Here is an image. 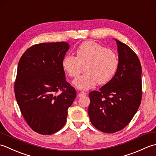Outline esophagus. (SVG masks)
I'll return each instance as SVG.
<instances>
[{
    "label": "esophagus",
    "mask_w": 156,
    "mask_h": 156,
    "mask_svg": "<svg viewBox=\"0 0 156 156\" xmlns=\"http://www.w3.org/2000/svg\"><path fill=\"white\" fill-rule=\"evenodd\" d=\"M86 95H87V94L85 93V92L81 91V92H79V93L78 96L79 97H81V96H86Z\"/></svg>",
    "instance_id": "obj_1"
}]
</instances>
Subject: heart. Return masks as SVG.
Instances as JSON below:
<instances>
[{"label":"heart","instance_id":"b5f03b06","mask_svg":"<svg viewBox=\"0 0 156 156\" xmlns=\"http://www.w3.org/2000/svg\"><path fill=\"white\" fill-rule=\"evenodd\" d=\"M62 65L71 77H77L85 67L87 73L75 79L74 84L79 89L89 90L98 83L100 85L108 83L118 70L119 59L111 49L93 41H87L77 48L76 56L66 55Z\"/></svg>","mask_w":156,"mask_h":156}]
</instances>
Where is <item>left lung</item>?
I'll return each mask as SVG.
<instances>
[{"label": "left lung", "instance_id": "left-lung-1", "mask_svg": "<svg viewBox=\"0 0 156 156\" xmlns=\"http://www.w3.org/2000/svg\"><path fill=\"white\" fill-rule=\"evenodd\" d=\"M116 74L99 91H92L88 114L96 128L106 133L123 129L131 121L142 98L141 65L135 52L119 40Z\"/></svg>", "mask_w": 156, "mask_h": 156}]
</instances>
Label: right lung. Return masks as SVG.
<instances>
[{
  "instance_id": "right-lung-1",
  "label": "right lung",
  "mask_w": 156,
  "mask_h": 156,
  "mask_svg": "<svg viewBox=\"0 0 156 156\" xmlns=\"http://www.w3.org/2000/svg\"><path fill=\"white\" fill-rule=\"evenodd\" d=\"M69 48L64 42L34 44L19 61L15 98L25 121L39 134L52 135L61 129L76 98L62 65Z\"/></svg>"
}]
</instances>
